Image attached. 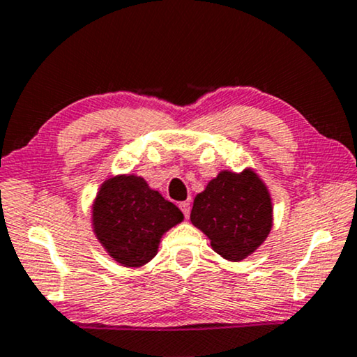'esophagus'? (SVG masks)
<instances>
[{
	"label": "esophagus",
	"instance_id": "34e87169",
	"mask_svg": "<svg viewBox=\"0 0 357 357\" xmlns=\"http://www.w3.org/2000/svg\"><path fill=\"white\" fill-rule=\"evenodd\" d=\"M179 208H181L184 217L189 218V213H191V204L189 202H179Z\"/></svg>",
	"mask_w": 357,
	"mask_h": 357
}]
</instances>
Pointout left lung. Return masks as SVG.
<instances>
[{
	"label": "left lung",
	"instance_id": "left-lung-1",
	"mask_svg": "<svg viewBox=\"0 0 357 357\" xmlns=\"http://www.w3.org/2000/svg\"><path fill=\"white\" fill-rule=\"evenodd\" d=\"M194 227L204 231L215 253L241 261L268 238L273 202L266 184L253 169L220 171L194 199Z\"/></svg>",
	"mask_w": 357,
	"mask_h": 357
}]
</instances>
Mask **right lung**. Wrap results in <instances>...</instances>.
<instances>
[{
	"label": "right lung",
	"instance_id": "right-lung-1",
	"mask_svg": "<svg viewBox=\"0 0 357 357\" xmlns=\"http://www.w3.org/2000/svg\"><path fill=\"white\" fill-rule=\"evenodd\" d=\"M183 218L173 202L135 174L106 179L93 204L94 235L126 268H140L153 259L161 236Z\"/></svg>",
	"mask_w": 357,
	"mask_h": 357
}]
</instances>
